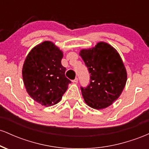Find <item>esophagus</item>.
I'll return each mask as SVG.
<instances>
[{
	"mask_svg": "<svg viewBox=\"0 0 149 149\" xmlns=\"http://www.w3.org/2000/svg\"><path fill=\"white\" fill-rule=\"evenodd\" d=\"M72 82H73V83H78V78H76L74 80H72Z\"/></svg>",
	"mask_w": 149,
	"mask_h": 149,
	"instance_id": "1",
	"label": "esophagus"
}]
</instances>
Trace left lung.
Segmentation results:
<instances>
[{
    "mask_svg": "<svg viewBox=\"0 0 149 149\" xmlns=\"http://www.w3.org/2000/svg\"><path fill=\"white\" fill-rule=\"evenodd\" d=\"M80 55L90 73V84L80 87L85 102L95 109L109 107L118 98L127 81L119 54L112 46L100 42L92 49H82Z\"/></svg>",
    "mask_w": 149,
    "mask_h": 149,
    "instance_id": "1",
    "label": "left lung"
}]
</instances>
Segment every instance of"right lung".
Instances as JSON below:
<instances>
[{
    "mask_svg": "<svg viewBox=\"0 0 149 149\" xmlns=\"http://www.w3.org/2000/svg\"><path fill=\"white\" fill-rule=\"evenodd\" d=\"M63 53L54 43L45 41L36 46L26 58L22 76L29 95L44 106L58 103L71 80L61 64Z\"/></svg>",
    "mask_w": 149,
    "mask_h": 149,
    "instance_id": "1",
    "label": "right lung"
}]
</instances>
